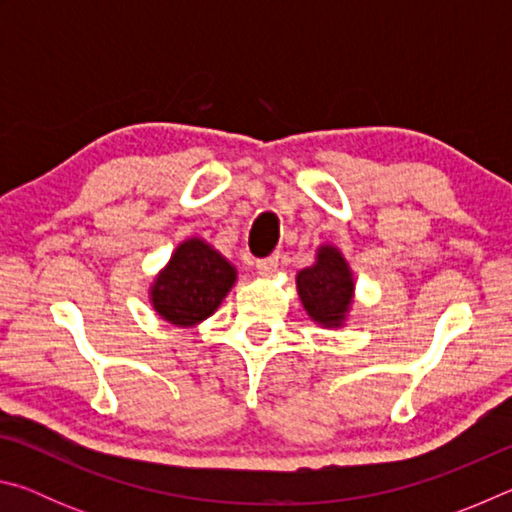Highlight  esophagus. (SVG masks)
<instances>
[{"mask_svg":"<svg viewBox=\"0 0 512 512\" xmlns=\"http://www.w3.org/2000/svg\"><path fill=\"white\" fill-rule=\"evenodd\" d=\"M277 264H280V255L273 253L271 257L257 259V262H255V268H257V273H259V275H271V273H275Z\"/></svg>","mask_w":512,"mask_h":512,"instance_id":"1","label":"esophagus"}]
</instances>
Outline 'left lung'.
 Wrapping results in <instances>:
<instances>
[{"label":"left lung","mask_w":512,"mask_h":512,"mask_svg":"<svg viewBox=\"0 0 512 512\" xmlns=\"http://www.w3.org/2000/svg\"><path fill=\"white\" fill-rule=\"evenodd\" d=\"M296 284L311 320L325 327H339L343 323L352 305L354 280L341 250L320 246L316 264L302 268Z\"/></svg>","instance_id":"left-lung-1"}]
</instances>
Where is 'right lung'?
<instances>
[{"label": "right lung", "instance_id": "1", "mask_svg": "<svg viewBox=\"0 0 512 512\" xmlns=\"http://www.w3.org/2000/svg\"><path fill=\"white\" fill-rule=\"evenodd\" d=\"M237 280V271L203 239H187L155 277L151 302L171 325L192 327L212 316Z\"/></svg>", "mask_w": 512, "mask_h": 512}]
</instances>
